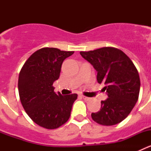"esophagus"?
<instances>
[{
	"label": "esophagus",
	"instance_id": "obj_1",
	"mask_svg": "<svg viewBox=\"0 0 151 151\" xmlns=\"http://www.w3.org/2000/svg\"><path fill=\"white\" fill-rule=\"evenodd\" d=\"M81 97H82L84 100H85V101H89V100H91L90 97H86V96L82 95V96H81Z\"/></svg>",
	"mask_w": 151,
	"mask_h": 151
}]
</instances>
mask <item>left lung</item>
Returning <instances> with one entry per match:
<instances>
[{"mask_svg": "<svg viewBox=\"0 0 151 151\" xmlns=\"http://www.w3.org/2000/svg\"><path fill=\"white\" fill-rule=\"evenodd\" d=\"M80 54L97 72L98 83H104L108 98L101 101V110L91 113L92 119L102 125H113L124 120L138 101L139 74L126 54L116 47H104Z\"/></svg>", "mask_w": 151, "mask_h": 151, "instance_id": "obj_1", "label": "left lung"}]
</instances>
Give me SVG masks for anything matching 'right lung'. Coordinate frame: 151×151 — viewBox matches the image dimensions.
I'll list each match as a JSON object with an SVG mask.
<instances>
[{
  "label": "right lung",
  "mask_w": 151,
  "mask_h": 151,
  "mask_svg": "<svg viewBox=\"0 0 151 151\" xmlns=\"http://www.w3.org/2000/svg\"><path fill=\"white\" fill-rule=\"evenodd\" d=\"M73 53L43 47L29 57L19 72L18 90L21 104L32 120L41 127L57 129L69 119L78 95L57 94L53 83L59 78L64 60Z\"/></svg>",
  "instance_id": "add662e5"
}]
</instances>
